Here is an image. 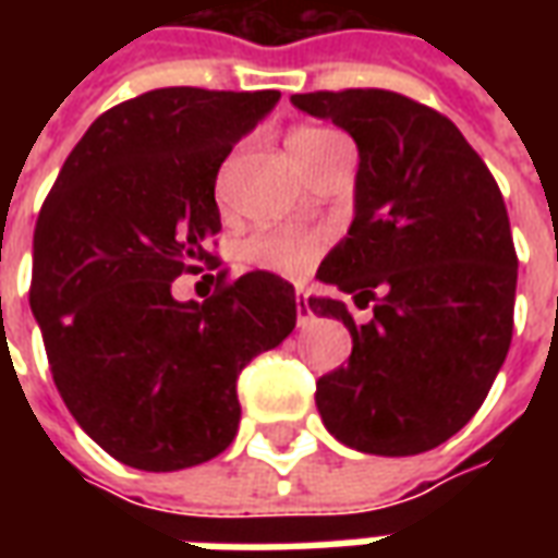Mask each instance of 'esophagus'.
<instances>
[{"label":"esophagus","mask_w":558,"mask_h":558,"mask_svg":"<svg viewBox=\"0 0 558 558\" xmlns=\"http://www.w3.org/2000/svg\"><path fill=\"white\" fill-rule=\"evenodd\" d=\"M295 311H299V326L307 328L314 323V311H311V304H307V295H295Z\"/></svg>","instance_id":"1"}]
</instances>
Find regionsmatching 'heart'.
Returning a JSON list of instances; mask_svg holds the SVG:
<instances>
[{"mask_svg":"<svg viewBox=\"0 0 558 558\" xmlns=\"http://www.w3.org/2000/svg\"><path fill=\"white\" fill-rule=\"evenodd\" d=\"M331 140H338V134L326 128H299L290 134L292 158H304L316 148L328 146ZM323 247H326V232L319 230L256 232L244 242V259L254 268L278 271L287 278H302L316 266Z\"/></svg>","mask_w":558,"mask_h":558,"instance_id":"obj_1","label":"heart"}]
</instances>
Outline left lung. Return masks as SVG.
I'll list each match as a JSON object with an SVG mask.
<instances>
[{"label":"left lung","instance_id":"8db88e82","mask_svg":"<svg viewBox=\"0 0 558 558\" xmlns=\"http://www.w3.org/2000/svg\"><path fill=\"white\" fill-rule=\"evenodd\" d=\"M359 146L355 220L316 278L374 307L307 299L352 335L347 367L319 376L328 433L364 454L430 451L490 391L514 331L517 251L499 184L448 116L388 89L292 95Z\"/></svg>","mask_w":558,"mask_h":558}]
</instances>
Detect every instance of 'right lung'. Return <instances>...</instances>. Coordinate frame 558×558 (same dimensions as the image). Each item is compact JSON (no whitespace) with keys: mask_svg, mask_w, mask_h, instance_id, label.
<instances>
[{"mask_svg":"<svg viewBox=\"0 0 558 558\" xmlns=\"http://www.w3.org/2000/svg\"><path fill=\"white\" fill-rule=\"evenodd\" d=\"M280 92L170 86L101 113L35 223L29 304L71 415L125 466L175 472L235 439V379L295 328V290L271 271L175 302L172 280L218 268L215 182Z\"/></svg>","mask_w":558,"mask_h":558,"instance_id":"add662e5","label":"right lung"}]
</instances>
